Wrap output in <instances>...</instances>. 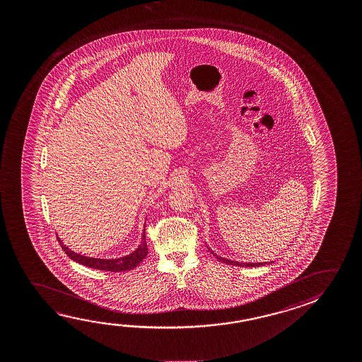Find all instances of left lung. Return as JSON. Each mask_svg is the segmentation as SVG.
I'll return each mask as SVG.
<instances>
[{"instance_id": "left-lung-1", "label": "left lung", "mask_w": 362, "mask_h": 362, "mask_svg": "<svg viewBox=\"0 0 362 362\" xmlns=\"http://www.w3.org/2000/svg\"><path fill=\"white\" fill-rule=\"evenodd\" d=\"M212 252V251H211ZM214 254V252H212ZM217 259H219V260L222 261V262H225V264H227V265H236V267H260V265H265L267 262H238V261H232V260H227V259H223V257H219V256H217Z\"/></svg>"}]
</instances>
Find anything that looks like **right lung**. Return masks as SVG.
Here are the masks:
<instances>
[{"mask_svg":"<svg viewBox=\"0 0 362 362\" xmlns=\"http://www.w3.org/2000/svg\"><path fill=\"white\" fill-rule=\"evenodd\" d=\"M58 241H59L62 249L64 250V252L71 257V260L76 261L78 264H82L84 267H92V269H97V270H103V272H112V273L127 272V270L136 267L148 255V245H146L145 232L143 233V241L140 243V246L132 254L124 256V257H119V259H112V260L79 255V254H76L74 251L68 249L66 245L60 241L59 238H58Z\"/></svg>","mask_w":362,"mask_h":362,"instance_id":"1","label":"right lung"}]
</instances>
